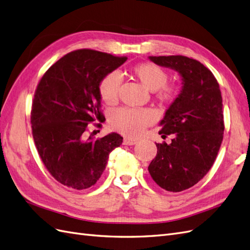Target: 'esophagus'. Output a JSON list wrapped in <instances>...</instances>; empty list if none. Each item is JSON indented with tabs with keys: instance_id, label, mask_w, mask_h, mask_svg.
Segmentation results:
<instances>
[{
	"instance_id": "esophagus-1",
	"label": "esophagus",
	"mask_w": 250,
	"mask_h": 250,
	"mask_svg": "<svg viewBox=\"0 0 250 250\" xmlns=\"http://www.w3.org/2000/svg\"><path fill=\"white\" fill-rule=\"evenodd\" d=\"M123 143H124V145L132 146V145H135V144L138 143V141H137V140H132V139H129V138H125Z\"/></svg>"
}]
</instances>
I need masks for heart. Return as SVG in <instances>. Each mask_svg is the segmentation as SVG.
Masks as SVG:
<instances>
[{
  "label": "heart",
  "instance_id": "1",
  "mask_svg": "<svg viewBox=\"0 0 250 250\" xmlns=\"http://www.w3.org/2000/svg\"><path fill=\"white\" fill-rule=\"evenodd\" d=\"M132 73L150 92L157 90V98L163 102L172 101L178 94L176 86L166 85L168 74L160 65L152 62L140 63L133 67ZM121 78L117 73L107 74L99 84L101 99L107 104L115 103L118 99ZM153 121V113L148 109L119 108L111 113L109 123L117 131L127 137L137 138Z\"/></svg>",
  "mask_w": 250,
  "mask_h": 250
}]
</instances>
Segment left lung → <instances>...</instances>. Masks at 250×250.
<instances>
[{"label": "left lung", "instance_id": "left-lung-1", "mask_svg": "<svg viewBox=\"0 0 250 250\" xmlns=\"http://www.w3.org/2000/svg\"><path fill=\"white\" fill-rule=\"evenodd\" d=\"M181 77V89L160 122V134H172L171 144H156L157 154L148 171L156 185L169 192L193 187L209 171L220 149L224 123L222 97L208 67L180 55L149 56Z\"/></svg>", "mask_w": 250, "mask_h": 250}]
</instances>
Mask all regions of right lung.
Instances as JSON below:
<instances>
[{
  "instance_id": "obj_1",
  "label": "right lung",
  "mask_w": 250,
  "mask_h": 250,
  "mask_svg": "<svg viewBox=\"0 0 250 250\" xmlns=\"http://www.w3.org/2000/svg\"><path fill=\"white\" fill-rule=\"evenodd\" d=\"M126 60L77 50L53 64L37 85L31 111L35 146L51 175L67 188L84 190L94 186L110 152L123 142L117 132L85 139V131L89 123L103 118L101 80Z\"/></svg>"
}]
</instances>
